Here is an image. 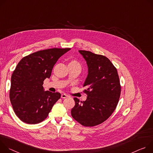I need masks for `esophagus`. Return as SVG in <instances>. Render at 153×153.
Instances as JSON below:
<instances>
[{
	"label": "esophagus",
	"mask_w": 153,
	"mask_h": 153,
	"mask_svg": "<svg viewBox=\"0 0 153 153\" xmlns=\"http://www.w3.org/2000/svg\"><path fill=\"white\" fill-rule=\"evenodd\" d=\"M67 97H69V95H67V94H61V98H67Z\"/></svg>",
	"instance_id": "obj_1"
}]
</instances>
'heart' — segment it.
Segmentation results:
<instances>
[{
  "label": "heart",
  "instance_id": "heart-1",
  "mask_svg": "<svg viewBox=\"0 0 153 153\" xmlns=\"http://www.w3.org/2000/svg\"><path fill=\"white\" fill-rule=\"evenodd\" d=\"M71 62H72V63H74V64H78V65H79L78 62L77 61H72Z\"/></svg>",
  "mask_w": 153,
  "mask_h": 153
}]
</instances>
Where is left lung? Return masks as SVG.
I'll return each mask as SVG.
<instances>
[{"label": "left lung", "mask_w": 153, "mask_h": 153, "mask_svg": "<svg viewBox=\"0 0 153 153\" xmlns=\"http://www.w3.org/2000/svg\"><path fill=\"white\" fill-rule=\"evenodd\" d=\"M86 60L88 75L83 84L87 89L86 100L74 98L71 110L74 119L84 126H94L104 122L115 111L119 100L121 86L117 69L106 56L89 51L79 50Z\"/></svg>", "instance_id": "left-lung-1"}]
</instances>
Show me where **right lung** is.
<instances>
[{"label": "right lung", "mask_w": 153, "mask_h": 153, "mask_svg": "<svg viewBox=\"0 0 153 153\" xmlns=\"http://www.w3.org/2000/svg\"><path fill=\"white\" fill-rule=\"evenodd\" d=\"M71 48H49L24 57L17 65L11 79L10 99L20 120L37 124L47 117L61 94L44 91L43 82L49 78L58 59Z\"/></svg>", "instance_id": "1"}]
</instances>
